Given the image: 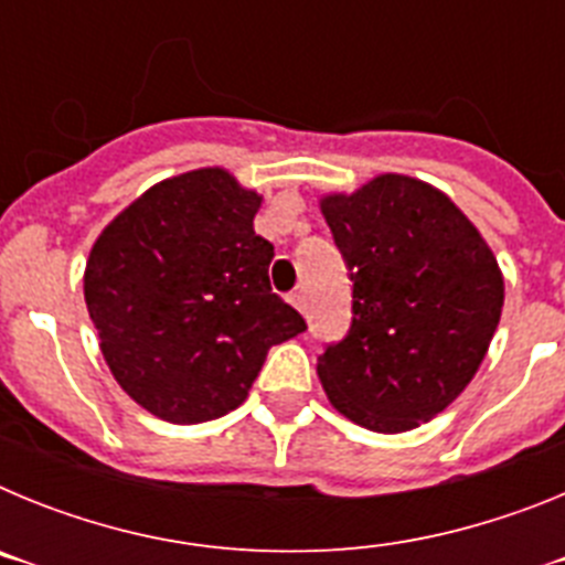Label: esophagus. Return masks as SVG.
<instances>
[{
    "label": "esophagus",
    "instance_id": "esophagus-1",
    "mask_svg": "<svg viewBox=\"0 0 565 565\" xmlns=\"http://www.w3.org/2000/svg\"><path fill=\"white\" fill-rule=\"evenodd\" d=\"M288 299H291V306L297 308V311L306 313V308H308V306H306V294H302V291H294Z\"/></svg>",
    "mask_w": 565,
    "mask_h": 565
}]
</instances>
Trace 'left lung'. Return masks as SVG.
I'll return each instance as SVG.
<instances>
[{
  "label": "left lung",
  "mask_w": 565,
  "mask_h": 565,
  "mask_svg": "<svg viewBox=\"0 0 565 565\" xmlns=\"http://www.w3.org/2000/svg\"><path fill=\"white\" fill-rule=\"evenodd\" d=\"M353 279V322L317 359L331 404L373 433H407L450 407L481 367L503 274L456 203L411 174L319 198Z\"/></svg>",
  "instance_id": "obj_1"
}]
</instances>
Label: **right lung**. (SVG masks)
I'll return each mask as SVG.
<instances>
[{"mask_svg": "<svg viewBox=\"0 0 565 565\" xmlns=\"http://www.w3.org/2000/svg\"><path fill=\"white\" fill-rule=\"evenodd\" d=\"M259 203L228 169H192L135 198L89 248L84 299L104 362L163 422L226 416L246 402L268 348L306 331L271 294Z\"/></svg>", "mask_w": 565, "mask_h": 565, "instance_id": "obj_1", "label": "right lung"}]
</instances>
